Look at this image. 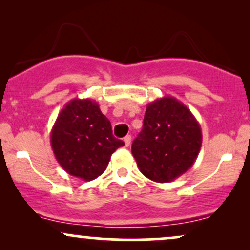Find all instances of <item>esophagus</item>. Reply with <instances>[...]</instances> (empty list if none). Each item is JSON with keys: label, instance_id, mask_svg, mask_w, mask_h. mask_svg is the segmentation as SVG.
<instances>
[{"label": "esophagus", "instance_id": "34e87169", "mask_svg": "<svg viewBox=\"0 0 250 250\" xmlns=\"http://www.w3.org/2000/svg\"><path fill=\"white\" fill-rule=\"evenodd\" d=\"M123 141H125V147H128V146L130 145V142H131V136H130V135H127V136H125V139H123Z\"/></svg>", "mask_w": 250, "mask_h": 250}]
</instances>
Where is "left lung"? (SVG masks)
Listing matches in <instances>:
<instances>
[{
	"mask_svg": "<svg viewBox=\"0 0 250 250\" xmlns=\"http://www.w3.org/2000/svg\"><path fill=\"white\" fill-rule=\"evenodd\" d=\"M202 146V131L187 105L173 96L148 103L143 128L131 145L140 171L155 182L185 174Z\"/></svg>",
	"mask_w": 250,
	"mask_h": 250,
	"instance_id": "8db88e82",
	"label": "left lung"
}]
</instances>
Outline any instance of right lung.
<instances>
[{"label":"right lung","instance_id":"right-lung-1","mask_svg":"<svg viewBox=\"0 0 250 250\" xmlns=\"http://www.w3.org/2000/svg\"><path fill=\"white\" fill-rule=\"evenodd\" d=\"M50 143L60 166L83 181L103 174L111 154L125 146L113 136L110 121L90 99H74L64 105L51 129Z\"/></svg>","mask_w":250,"mask_h":250}]
</instances>
